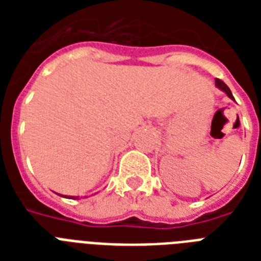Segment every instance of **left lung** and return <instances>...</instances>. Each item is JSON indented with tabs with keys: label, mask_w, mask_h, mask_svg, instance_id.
I'll return each mask as SVG.
<instances>
[{
	"label": "left lung",
	"mask_w": 261,
	"mask_h": 261,
	"mask_svg": "<svg viewBox=\"0 0 261 261\" xmlns=\"http://www.w3.org/2000/svg\"><path fill=\"white\" fill-rule=\"evenodd\" d=\"M215 84H217V87H218L221 90H223V92H225V93H226L229 97L234 98V97H233V94H231V90L229 89V87H227L226 84L223 83V81H221V80L217 79V80H215Z\"/></svg>",
	"instance_id": "8db88e82"
}]
</instances>
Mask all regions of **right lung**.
Listing matches in <instances>:
<instances>
[{
    "label": "right lung",
    "mask_w": 261,
    "mask_h": 261,
    "mask_svg": "<svg viewBox=\"0 0 261 261\" xmlns=\"http://www.w3.org/2000/svg\"><path fill=\"white\" fill-rule=\"evenodd\" d=\"M73 199H75V198H74V196H73Z\"/></svg>",
    "instance_id": "1"
}]
</instances>
